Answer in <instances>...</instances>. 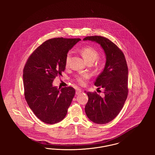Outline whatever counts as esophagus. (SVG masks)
Here are the masks:
<instances>
[{
	"instance_id": "1",
	"label": "esophagus",
	"mask_w": 155,
	"mask_h": 155,
	"mask_svg": "<svg viewBox=\"0 0 155 155\" xmlns=\"http://www.w3.org/2000/svg\"><path fill=\"white\" fill-rule=\"evenodd\" d=\"M81 92H82V91H81L80 89H76L75 94H76V95H79V94H81Z\"/></svg>"
}]
</instances>
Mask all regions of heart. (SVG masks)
<instances>
[{"instance_id":"b5f03b06","label":"heart","mask_w":155,"mask_h":155,"mask_svg":"<svg viewBox=\"0 0 155 155\" xmlns=\"http://www.w3.org/2000/svg\"><path fill=\"white\" fill-rule=\"evenodd\" d=\"M80 52L87 60L88 63H94L98 59L99 56V53L96 48L91 46H85L80 49ZM71 58V52H68L66 57V64L68 65ZM89 75L87 74H81L76 77V81L80 84L84 85L87 80L88 78Z\"/></svg>"}]
</instances>
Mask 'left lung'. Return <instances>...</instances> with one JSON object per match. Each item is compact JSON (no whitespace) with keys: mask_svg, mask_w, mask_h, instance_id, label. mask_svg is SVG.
Instances as JSON below:
<instances>
[{"mask_svg":"<svg viewBox=\"0 0 155 155\" xmlns=\"http://www.w3.org/2000/svg\"><path fill=\"white\" fill-rule=\"evenodd\" d=\"M83 40L99 44L106 54L104 68L94 82L98 88L104 89V95L85 91L88 96L85 111L91 121L99 124H106L118 115L128 96V71L125 56L117 45L106 38L91 36Z\"/></svg>","mask_w":155,"mask_h":155,"instance_id":"obj_1","label":"left lung"}]
</instances>
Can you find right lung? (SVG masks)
I'll return each instance as SVG.
<instances>
[{"mask_svg": "<svg viewBox=\"0 0 155 155\" xmlns=\"http://www.w3.org/2000/svg\"><path fill=\"white\" fill-rule=\"evenodd\" d=\"M80 38H52L34 51L23 70L24 95L30 109L40 120L53 124L66 117L75 89L58 88L54 79L66 68V57Z\"/></svg>", "mask_w": 155, "mask_h": 155, "instance_id": "1", "label": "right lung"}]
</instances>
